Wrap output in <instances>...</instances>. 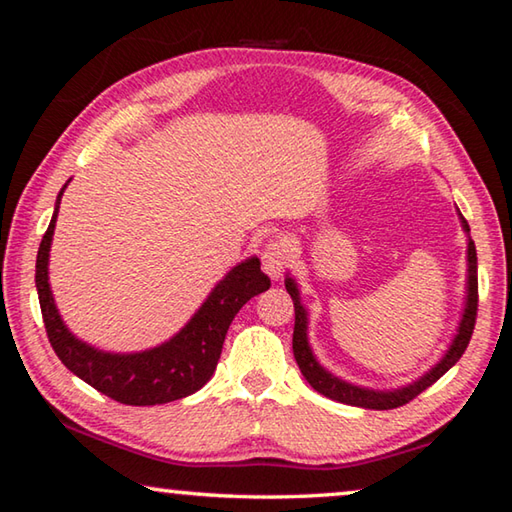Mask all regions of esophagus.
Masks as SVG:
<instances>
[{
  "label": "esophagus",
  "mask_w": 512,
  "mask_h": 512,
  "mask_svg": "<svg viewBox=\"0 0 512 512\" xmlns=\"http://www.w3.org/2000/svg\"><path fill=\"white\" fill-rule=\"evenodd\" d=\"M289 264V248L284 241H268L262 253V266L266 275H271L277 280L284 273V268Z\"/></svg>",
  "instance_id": "1"
}]
</instances>
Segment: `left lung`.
<instances>
[{"instance_id": "left-lung-1", "label": "left lung", "mask_w": 512, "mask_h": 512, "mask_svg": "<svg viewBox=\"0 0 512 512\" xmlns=\"http://www.w3.org/2000/svg\"><path fill=\"white\" fill-rule=\"evenodd\" d=\"M461 216V225L467 235V298H465V309L463 318L458 323L456 336L445 357L440 359L436 366L429 372H424L420 379H415L413 384H406L402 388H395V391H372V388L354 386L350 381H343L332 372L320 366L318 359L311 352V345L307 339V309L302 307L300 302V289L293 277H287L284 284H287V291L293 300V309H296V325H293V357H296L300 372L311 384L314 391L320 395L329 397V400L350 404V406H361V409H375V411H386V409H397L406 402H411L413 397H418L422 391H427L431 384L445 375V372L454 366V363L463 357L467 343L472 339L474 323H476V307H479V277H476V248L474 241L470 239V225Z\"/></svg>"}]
</instances>
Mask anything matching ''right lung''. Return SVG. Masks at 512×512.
<instances>
[{
	"mask_svg": "<svg viewBox=\"0 0 512 512\" xmlns=\"http://www.w3.org/2000/svg\"><path fill=\"white\" fill-rule=\"evenodd\" d=\"M65 187L58 192L54 216L40 241L36 259V289L42 320L58 359L85 384L128 406L167 404L201 391L214 375L232 318L250 298L271 287L259 259L250 257L232 268L212 289L192 320L158 348L131 354L92 348L69 332L49 287V250Z\"/></svg>",
	"mask_w": 512,
	"mask_h": 512,
	"instance_id": "obj_1",
	"label": "right lung"
}]
</instances>
